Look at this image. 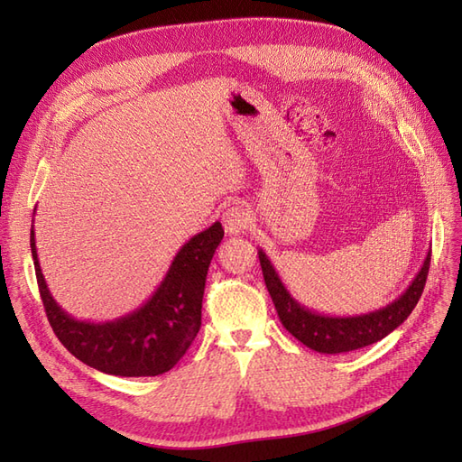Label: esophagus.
<instances>
[{"mask_svg":"<svg viewBox=\"0 0 462 462\" xmlns=\"http://www.w3.org/2000/svg\"><path fill=\"white\" fill-rule=\"evenodd\" d=\"M222 224L228 236H238V234H244V230L248 228L250 212L240 204L230 206V208H226V212L222 214Z\"/></svg>","mask_w":462,"mask_h":462,"instance_id":"obj_1","label":"esophagus"}]
</instances>
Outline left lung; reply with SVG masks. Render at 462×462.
Segmentation results:
<instances>
[{"mask_svg": "<svg viewBox=\"0 0 462 462\" xmlns=\"http://www.w3.org/2000/svg\"><path fill=\"white\" fill-rule=\"evenodd\" d=\"M258 258L263 272V282H266V288L283 328L306 347L318 353H331V356L371 346V343L381 341L391 331L397 329L415 310L420 293H423L430 266V252H427V258L417 272L415 280L385 308L361 313V316H326V313L301 306L291 296L288 288L283 286L276 268L272 266L266 252L258 250Z\"/></svg>", "mask_w": 462, "mask_h": 462, "instance_id": "8db88e82", "label": "left lung"}]
</instances>
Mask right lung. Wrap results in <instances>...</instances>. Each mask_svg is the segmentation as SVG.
<instances>
[{
    "label": "right lung",
    "mask_w": 462,
    "mask_h": 462,
    "mask_svg": "<svg viewBox=\"0 0 462 462\" xmlns=\"http://www.w3.org/2000/svg\"><path fill=\"white\" fill-rule=\"evenodd\" d=\"M220 222L196 234L176 254L161 286L141 308L113 321H81L59 306L47 288L35 248L32 256L47 319L67 351L85 365L119 377H154L171 371L200 329L202 296L210 260L220 246Z\"/></svg>",
    "instance_id": "right-lung-1"
}]
</instances>
